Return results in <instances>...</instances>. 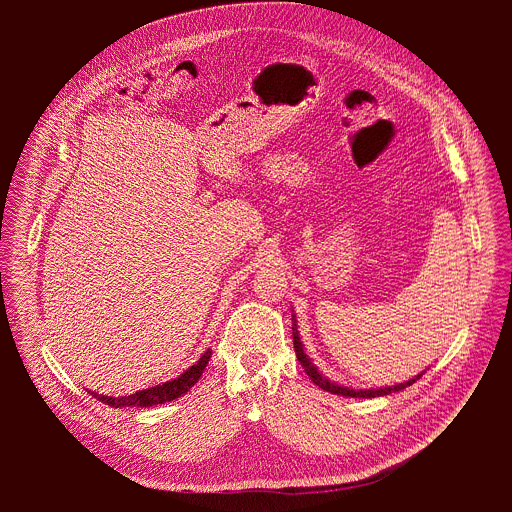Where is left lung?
<instances>
[{
    "instance_id": "obj_1",
    "label": "left lung",
    "mask_w": 512,
    "mask_h": 512,
    "mask_svg": "<svg viewBox=\"0 0 512 512\" xmlns=\"http://www.w3.org/2000/svg\"><path fill=\"white\" fill-rule=\"evenodd\" d=\"M291 336H294V350H296V356L300 360V364L304 367V371L308 373V377L324 391L332 393V395H342V397H358V399H373V397H383V395H391V393H397V391H403L407 389L409 385H413L415 381H419L423 377V373L415 375L413 379L405 381V383H397V385H391V387H379V389H352V387H344V385H338L336 381H330L324 373L318 371L316 364L312 362V358L306 354V348H304V342L300 338V330H298V320H296V314L294 310H291Z\"/></svg>"
}]
</instances>
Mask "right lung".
I'll use <instances>...</instances> for the list:
<instances>
[{
    "instance_id": "obj_1",
    "label": "right lung",
    "mask_w": 512,
    "mask_h": 512,
    "mask_svg": "<svg viewBox=\"0 0 512 512\" xmlns=\"http://www.w3.org/2000/svg\"><path fill=\"white\" fill-rule=\"evenodd\" d=\"M210 354L212 350L208 348L190 369H186L180 377L172 379V381H166L162 385H156V387H150V389H143V391H137L133 395H125V397H107V395H99L95 391H89L97 401L109 405V407H115V409H121V407H152V405H162V403H168V401H174L182 395H186L196 383L198 379L202 377V371L206 369V364L210 360Z\"/></svg>"
}]
</instances>
